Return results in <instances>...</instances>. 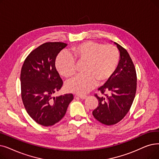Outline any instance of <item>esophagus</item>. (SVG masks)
Segmentation results:
<instances>
[{"label": "esophagus", "mask_w": 159, "mask_h": 159, "mask_svg": "<svg viewBox=\"0 0 159 159\" xmlns=\"http://www.w3.org/2000/svg\"><path fill=\"white\" fill-rule=\"evenodd\" d=\"M77 96L79 97V98H80V99H86V98H87V96H86V95H80V94H77Z\"/></svg>", "instance_id": "1"}]
</instances>
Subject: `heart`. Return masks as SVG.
I'll use <instances>...</instances> for the list:
<instances>
[{"label": "heart", "instance_id": "1", "mask_svg": "<svg viewBox=\"0 0 159 159\" xmlns=\"http://www.w3.org/2000/svg\"><path fill=\"white\" fill-rule=\"evenodd\" d=\"M70 54H61L56 61L58 71L63 77L70 79L77 73V64L84 63L82 72L67 83L66 89L70 92L84 94L94 86L107 81L112 77L119 63L120 53L112 45L85 41L73 47Z\"/></svg>", "mask_w": 159, "mask_h": 159}]
</instances>
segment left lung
<instances>
[{
  "instance_id": "8db88e82",
  "label": "left lung",
  "mask_w": 159,
  "mask_h": 159,
  "mask_svg": "<svg viewBox=\"0 0 159 159\" xmlns=\"http://www.w3.org/2000/svg\"><path fill=\"white\" fill-rule=\"evenodd\" d=\"M120 59L116 71L98 90L104 96H95L98 107L93 110L94 118L102 124L112 125L120 121L133 104L136 92V73L134 65L127 50L117 43Z\"/></svg>"
}]
</instances>
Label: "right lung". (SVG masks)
<instances>
[{"label":"right lung","instance_id":"right-lung-1","mask_svg":"<svg viewBox=\"0 0 159 159\" xmlns=\"http://www.w3.org/2000/svg\"><path fill=\"white\" fill-rule=\"evenodd\" d=\"M67 45L62 42H47L32 51L20 71L21 98L27 113L37 123L48 127L65 116L73 99L72 93L54 98L63 81L55 67L58 53Z\"/></svg>","mask_w":159,"mask_h":159}]
</instances>
